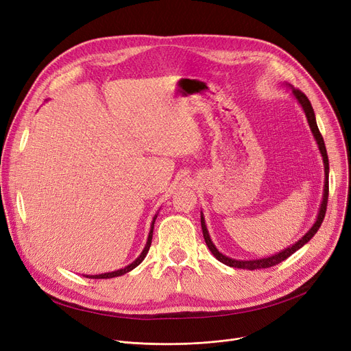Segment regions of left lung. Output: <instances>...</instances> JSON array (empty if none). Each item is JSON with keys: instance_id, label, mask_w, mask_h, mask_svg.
Segmentation results:
<instances>
[{"instance_id": "left-lung-1", "label": "left lung", "mask_w": 351, "mask_h": 351, "mask_svg": "<svg viewBox=\"0 0 351 351\" xmlns=\"http://www.w3.org/2000/svg\"><path fill=\"white\" fill-rule=\"evenodd\" d=\"M291 92L294 98H296L299 101V104L302 105L304 114H306V118H307V122L310 125V129H311V134L313 136H315L317 145H319V151L323 156V163H324V192H323V200H322V206H320V210H319V215H317V219L315 225L311 226V229L300 239V241H298L294 245L289 246L287 249L276 253L273 256H269V257H263V259H256V261H236V259H232V257H228L225 254L220 253L216 246L213 245V242L210 241V236H209V232H208V228H206V223H205V217L204 215L200 213V225H202V232H204V237H205V242L209 247V250L212 252V254L216 257V259L219 262H222L223 265L226 266H230V267H237V269H247V270H256V269H266V267H271V266H276L282 263L283 261H286L289 256H291L294 252L299 250L300 247H303L310 239L315 236L319 230V228L322 226L323 223V219H324V215H326V209H327V199H328V156H327V151H326V145H324V141H323V136L319 131L317 128V122H316V117H315V110H313V106L308 101V98L303 94L302 90L299 89H294L291 86Z\"/></svg>"}]
</instances>
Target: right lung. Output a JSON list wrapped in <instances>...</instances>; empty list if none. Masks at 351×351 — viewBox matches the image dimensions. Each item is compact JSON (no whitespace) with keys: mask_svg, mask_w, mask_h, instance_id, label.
<instances>
[{"mask_svg":"<svg viewBox=\"0 0 351 351\" xmlns=\"http://www.w3.org/2000/svg\"><path fill=\"white\" fill-rule=\"evenodd\" d=\"M158 217V215H155L154 220H152V225H151V230H149V236H147V242L142 250V253L138 256V259H135L131 265H128L126 267L123 269H119V270H115V271H110V273H102V274H92V276H88L85 274V278H89V279H110V278H117V276H122L128 271H131L132 269H135L136 266L141 265V262L145 259L147 252H149V247H151V243H152V234H154V225H155V219Z\"/></svg>","mask_w":351,"mask_h":351,"instance_id":"1","label":"right lung"}]
</instances>
